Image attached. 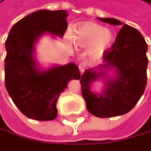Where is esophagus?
I'll return each instance as SVG.
<instances>
[{
	"instance_id": "esophagus-1",
	"label": "esophagus",
	"mask_w": 151,
	"mask_h": 151,
	"mask_svg": "<svg viewBox=\"0 0 151 151\" xmlns=\"http://www.w3.org/2000/svg\"><path fill=\"white\" fill-rule=\"evenodd\" d=\"M86 68H87V64L84 62H82V63H80V64H79V68H80L81 72H84Z\"/></svg>"
}]
</instances>
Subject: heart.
Wrapping results in <instances>:
<instances>
[{"label":"heart","instance_id":"heart-1","mask_svg":"<svg viewBox=\"0 0 151 151\" xmlns=\"http://www.w3.org/2000/svg\"><path fill=\"white\" fill-rule=\"evenodd\" d=\"M69 42L81 48H89L88 55L92 59H100L106 54L114 41L113 32L105 29L101 25L93 22H85L77 27L72 38L68 36Z\"/></svg>","mask_w":151,"mask_h":151}]
</instances>
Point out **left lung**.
<instances>
[{
    "label": "left lung",
    "mask_w": 151,
    "mask_h": 151,
    "mask_svg": "<svg viewBox=\"0 0 151 151\" xmlns=\"http://www.w3.org/2000/svg\"><path fill=\"white\" fill-rule=\"evenodd\" d=\"M97 18L122 28L103 55V64L85 69L80 78L88 111L98 118H109L129 112L142 96L147 84V45L142 34L133 27L122 25L115 18ZM111 71L113 75H110ZM95 81L104 83L103 92L91 89Z\"/></svg>",
    "instance_id": "obj_1"
}]
</instances>
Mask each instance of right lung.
Here are the masks:
<instances>
[{
	"instance_id": "right-lung-1",
	"label": "right lung",
	"mask_w": 151,
	"mask_h": 151,
	"mask_svg": "<svg viewBox=\"0 0 151 151\" xmlns=\"http://www.w3.org/2000/svg\"><path fill=\"white\" fill-rule=\"evenodd\" d=\"M65 10H40L20 19L5 42V87L18 109L28 118L52 121L56 118V102L70 80H79L73 62L42 68L36 59L35 45L44 34L62 38L68 28Z\"/></svg>"
}]
</instances>
